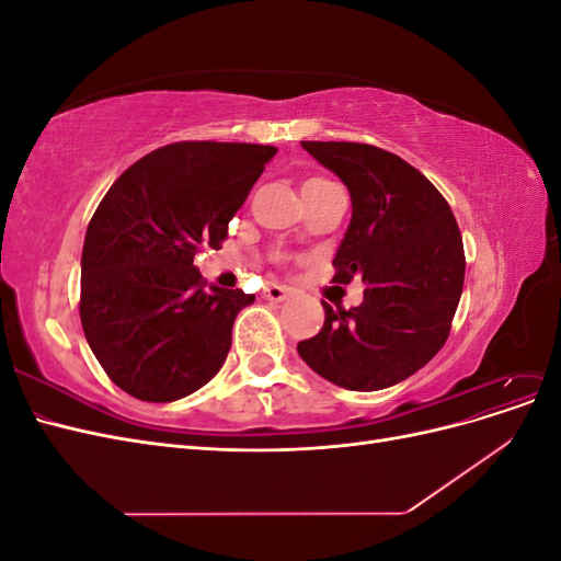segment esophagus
<instances>
[{"mask_svg":"<svg viewBox=\"0 0 561 561\" xmlns=\"http://www.w3.org/2000/svg\"><path fill=\"white\" fill-rule=\"evenodd\" d=\"M287 295H290V290H287L285 285H276V283L266 285L264 293H262V297L268 299V301H283V299H287Z\"/></svg>","mask_w":561,"mask_h":561,"instance_id":"esophagus-1","label":"esophagus"}]
</instances>
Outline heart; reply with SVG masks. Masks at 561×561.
Returning <instances> with one entry per match:
<instances>
[{"mask_svg":"<svg viewBox=\"0 0 561 561\" xmlns=\"http://www.w3.org/2000/svg\"><path fill=\"white\" fill-rule=\"evenodd\" d=\"M328 180H320V178H313V180H309L307 184H325Z\"/></svg>","mask_w":561,"mask_h":561,"instance_id":"1","label":"heart"}]
</instances>
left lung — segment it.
<instances>
[{
  "label": "left lung",
  "mask_w": 561,
  "mask_h": 561,
  "mask_svg": "<svg viewBox=\"0 0 561 561\" xmlns=\"http://www.w3.org/2000/svg\"><path fill=\"white\" fill-rule=\"evenodd\" d=\"M346 184L351 222L334 283H365L363 304L334 311L297 344L316 375L348 390L412 377L445 346L463 293V241L445 196L414 165L360 142H301Z\"/></svg>",
  "instance_id": "left-lung-1"
}]
</instances>
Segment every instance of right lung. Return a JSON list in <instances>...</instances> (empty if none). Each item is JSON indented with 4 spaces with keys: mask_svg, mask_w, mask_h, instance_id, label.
<instances>
[{
    "mask_svg": "<svg viewBox=\"0 0 561 561\" xmlns=\"http://www.w3.org/2000/svg\"><path fill=\"white\" fill-rule=\"evenodd\" d=\"M271 145L175 142L135 161L100 201L81 252V328L107 377L145 402H173L225 365L231 328L254 301L201 278Z\"/></svg>",
    "mask_w": 561,
    "mask_h": 561,
    "instance_id": "1",
    "label": "right lung"
}]
</instances>
